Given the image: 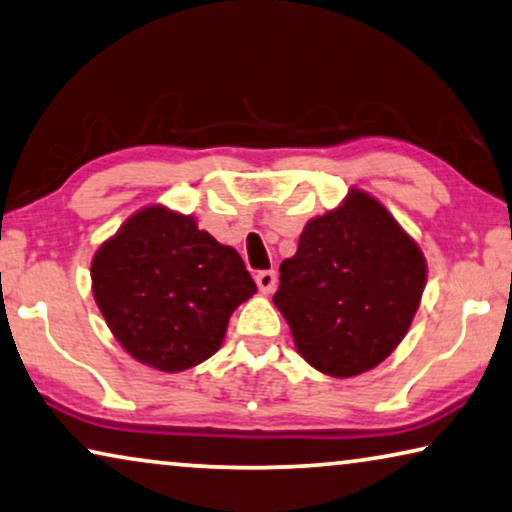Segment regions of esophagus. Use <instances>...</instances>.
Instances as JSON below:
<instances>
[{
  "label": "esophagus",
  "mask_w": 512,
  "mask_h": 512,
  "mask_svg": "<svg viewBox=\"0 0 512 512\" xmlns=\"http://www.w3.org/2000/svg\"><path fill=\"white\" fill-rule=\"evenodd\" d=\"M255 280H257L259 292H262V294H271L273 289H276L278 276H276V271H259L257 276H255Z\"/></svg>",
  "instance_id": "34e87169"
}]
</instances>
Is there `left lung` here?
<instances>
[{"label":"left lung","mask_w":512,"mask_h":512,"mask_svg":"<svg viewBox=\"0 0 512 512\" xmlns=\"http://www.w3.org/2000/svg\"><path fill=\"white\" fill-rule=\"evenodd\" d=\"M427 264L388 209L352 188L340 207L308 220L296 255L280 264L273 303L305 361L347 379L393 354L421 305Z\"/></svg>","instance_id":"left-lung-1"}]
</instances>
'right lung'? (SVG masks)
Here are the masks:
<instances>
[{
    "instance_id": "add662e5",
    "label": "right lung",
    "mask_w": 512,
    "mask_h": 512,
    "mask_svg": "<svg viewBox=\"0 0 512 512\" xmlns=\"http://www.w3.org/2000/svg\"><path fill=\"white\" fill-rule=\"evenodd\" d=\"M91 292L135 361L181 372L218 352L232 312L257 285L241 255L193 216L151 204L96 250Z\"/></svg>"
}]
</instances>
